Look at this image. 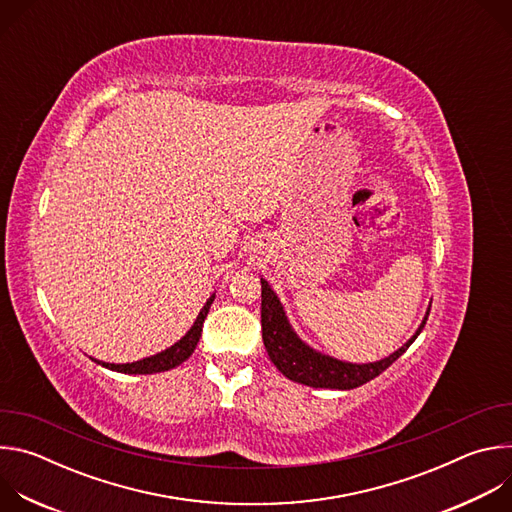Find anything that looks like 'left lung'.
Listing matches in <instances>:
<instances>
[{"mask_svg":"<svg viewBox=\"0 0 512 512\" xmlns=\"http://www.w3.org/2000/svg\"><path fill=\"white\" fill-rule=\"evenodd\" d=\"M429 308L431 304L415 334L401 348L375 362H348L310 346L291 326L281 300L267 279L261 277V330L265 350L283 377L314 389L350 391L379 377L421 334Z\"/></svg>","mask_w":512,"mask_h":512,"instance_id":"left-lung-1","label":"left lung"}]
</instances>
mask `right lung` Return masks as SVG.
Masks as SVG:
<instances>
[{
	"label": "right lung",
	"mask_w": 512,
	"mask_h": 512,
	"mask_svg": "<svg viewBox=\"0 0 512 512\" xmlns=\"http://www.w3.org/2000/svg\"><path fill=\"white\" fill-rule=\"evenodd\" d=\"M212 302H214V294L206 300V304L198 312L190 330L178 342H174L172 346H168L166 350H162L158 354L145 356V358L135 360V362H119V364L103 362V360H97V358H91V360H95L97 364H101V367H105L109 371L123 373V375H154V373H164V371L176 369V367H180L184 360H188L190 354L194 352V348H196V344L202 336V324H204V318H206Z\"/></svg>",
	"instance_id": "1"
}]
</instances>
